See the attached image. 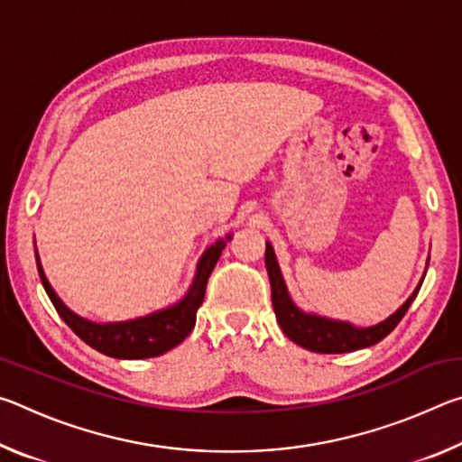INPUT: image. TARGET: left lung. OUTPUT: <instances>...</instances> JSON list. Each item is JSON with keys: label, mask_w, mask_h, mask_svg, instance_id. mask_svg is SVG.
I'll return each instance as SVG.
<instances>
[{"label": "left lung", "mask_w": 462, "mask_h": 462, "mask_svg": "<svg viewBox=\"0 0 462 462\" xmlns=\"http://www.w3.org/2000/svg\"><path fill=\"white\" fill-rule=\"evenodd\" d=\"M264 264H267L269 281H271V300H273V310H275L277 322L281 330L291 342L300 344V346L311 350V353L319 355H340V353H353V350H361L366 346H373V344L381 342L387 334L393 332V328L402 322L405 311L410 310L411 301L416 300V295L421 287H416L408 301L391 314L387 319H383L377 326L369 328H358L348 322H338V319L322 318L316 314H306L300 308L295 306L291 297H289L287 285L281 275V269L275 259V250L267 242V253H264Z\"/></svg>", "instance_id": "8db88e82"}]
</instances>
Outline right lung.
Returning a JSON list of instances; mask_svg holds the SVG:
<instances>
[{
    "instance_id": "right-lung-1",
    "label": "right lung",
    "mask_w": 462,
    "mask_h": 462,
    "mask_svg": "<svg viewBox=\"0 0 462 462\" xmlns=\"http://www.w3.org/2000/svg\"><path fill=\"white\" fill-rule=\"evenodd\" d=\"M230 240L232 234L217 240L216 245L209 246L206 253L201 254L193 283L181 301H177L175 306H171L167 310L154 311L151 316L128 319V322L96 324L77 316L75 311L69 310L65 303L59 300V295L54 293L49 279L44 277V271L36 254L38 275H41L44 291L51 297L54 310L59 311V316L65 319V324L71 328L85 344H89L91 348L99 350L101 355L114 358H151L175 348L177 344H181L187 336H189L195 326V314H198L203 297H206L208 279L212 275L217 259H220L226 242Z\"/></svg>"
}]
</instances>
